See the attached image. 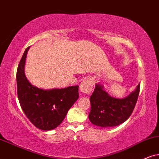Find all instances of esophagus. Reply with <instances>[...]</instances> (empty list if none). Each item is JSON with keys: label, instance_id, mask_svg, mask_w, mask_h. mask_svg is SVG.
Masks as SVG:
<instances>
[{"label": "esophagus", "instance_id": "obj_1", "mask_svg": "<svg viewBox=\"0 0 159 159\" xmlns=\"http://www.w3.org/2000/svg\"><path fill=\"white\" fill-rule=\"evenodd\" d=\"M92 88H93V80L90 78L84 79L80 84V91L83 93L90 94Z\"/></svg>", "mask_w": 159, "mask_h": 159}]
</instances>
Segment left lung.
<instances>
[{"label":"left lung","mask_w":159,"mask_h":159,"mask_svg":"<svg viewBox=\"0 0 159 159\" xmlns=\"http://www.w3.org/2000/svg\"><path fill=\"white\" fill-rule=\"evenodd\" d=\"M140 84L129 95L122 99L111 97L99 84L90 97V122L100 127H113L125 122L133 112L139 94Z\"/></svg>","instance_id":"obj_1"}]
</instances>
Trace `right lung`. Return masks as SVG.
Segmentation results:
<instances>
[{
    "label": "right lung",
    "instance_id": "add662e5",
    "mask_svg": "<svg viewBox=\"0 0 159 159\" xmlns=\"http://www.w3.org/2000/svg\"><path fill=\"white\" fill-rule=\"evenodd\" d=\"M29 48H26L17 67L18 100L24 113L34 125L39 129L50 130L61 123L68 110L78 100V86L45 90L32 85L24 71Z\"/></svg>",
    "mask_w": 159,
    "mask_h": 159
}]
</instances>
